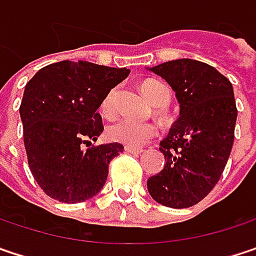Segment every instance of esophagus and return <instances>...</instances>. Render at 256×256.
I'll return each mask as SVG.
<instances>
[{
    "mask_svg": "<svg viewBox=\"0 0 256 256\" xmlns=\"http://www.w3.org/2000/svg\"><path fill=\"white\" fill-rule=\"evenodd\" d=\"M124 151L128 152V154H133V155H136V154H140L142 150L140 148H132V146H126L124 148Z\"/></svg>",
    "mask_w": 256,
    "mask_h": 256,
    "instance_id": "esophagus-1",
    "label": "esophagus"
}]
</instances>
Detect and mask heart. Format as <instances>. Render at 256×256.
Listing matches in <instances>:
<instances>
[{"instance_id": "b5f03b06", "label": "heart", "mask_w": 256, "mask_h": 256, "mask_svg": "<svg viewBox=\"0 0 256 256\" xmlns=\"http://www.w3.org/2000/svg\"><path fill=\"white\" fill-rule=\"evenodd\" d=\"M142 92L151 104L166 106L170 102V90L158 80H145L142 83ZM101 111L106 117H112L117 112V92L111 89L105 95L101 104ZM156 126L154 123H139L132 120H117L106 128V136L112 142L123 144L132 148H140L156 136Z\"/></svg>"}]
</instances>
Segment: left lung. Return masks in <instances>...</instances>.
I'll use <instances>...</instances> for the list:
<instances>
[{"label":"left lung","mask_w":256,"mask_h":256,"mask_svg":"<svg viewBox=\"0 0 256 256\" xmlns=\"http://www.w3.org/2000/svg\"><path fill=\"white\" fill-rule=\"evenodd\" d=\"M150 70L173 88L180 116L160 144L166 164L148 178V192L161 205L189 208L214 189L230 156L238 118L233 86L196 60L167 61Z\"/></svg>","instance_id":"1"}]
</instances>
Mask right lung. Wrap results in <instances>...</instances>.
Returning a JSON list of instances; mask_svg holds the SVG:
<instances>
[{
	"label": "right lung",
	"instance_id": "1",
	"mask_svg": "<svg viewBox=\"0 0 256 256\" xmlns=\"http://www.w3.org/2000/svg\"><path fill=\"white\" fill-rule=\"evenodd\" d=\"M128 73L66 60L40 68L28 82L20 104L23 140L32 176L48 196L78 204L104 188L108 166L124 146L90 145L104 130L98 108Z\"/></svg>",
	"mask_w": 256,
	"mask_h": 256
}]
</instances>
